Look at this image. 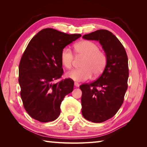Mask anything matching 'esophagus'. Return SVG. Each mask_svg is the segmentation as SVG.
Returning a JSON list of instances; mask_svg holds the SVG:
<instances>
[{
    "label": "esophagus",
    "instance_id": "obj_1",
    "mask_svg": "<svg viewBox=\"0 0 147 147\" xmlns=\"http://www.w3.org/2000/svg\"><path fill=\"white\" fill-rule=\"evenodd\" d=\"M74 86L76 87H78L80 86V84L77 82H74Z\"/></svg>",
    "mask_w": 147,
    "mask_h": 147
}]
</instances>
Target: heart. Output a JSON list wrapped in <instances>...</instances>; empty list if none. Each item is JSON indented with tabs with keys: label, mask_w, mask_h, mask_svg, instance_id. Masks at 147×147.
<instances>
[{
	"label": "heart",
	"mask_w": 147,
	"mask_h": 147,
	"mask_svg": "<svg viewBox=\"0 0 147 147\" xmlns=\"http://www.w3.org/2000/svg\"><path fill=\"white\" fill-rule=\"evenodd\" d=\"M74 52L77 56L84 57L82 63V68L68 72L66 76L76 82H85L90 79L92 74L98 76L102 73L107 62V55L100 51L96 43L88 40L77 43L74 45ZM74 55L71 50L65 47L61 53L62 65L67 69H71L73 65Z\"/></svg>",
	"instance_id": "heart-1"
}]
</instances>
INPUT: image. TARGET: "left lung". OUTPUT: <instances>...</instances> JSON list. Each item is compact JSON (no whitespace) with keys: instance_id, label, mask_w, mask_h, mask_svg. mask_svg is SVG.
<instances>
[{"instance_id":"obj_1","label":"left lung","mask_w":147,"mask_h":147,"mask_svg":"<svg viewBox=\"0 0 147 147\" xmlns=\"http://www.w3.org/2000/svg\"><path fill=\"white\" fill-rule=\"evenodd\" d=\"M83 38L99 42L107 55L102 75L80 86L83 116L93 123H102L113 117L123 103L129 76L127 56L119 40L108 30H96Z\"/></svg>"}]
</instances>
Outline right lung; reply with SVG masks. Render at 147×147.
Instances as JSON below:
<instances>
[{
    "mask_svg": "<svg viewBox=\"0 0 147 147\" xmlns=\"http://www.w3.org/2000/svg\"><path fill=\"white\" fill-rule=\"evenodd\" d=\"M81 36L45 28L30 40L21 59L18 81L23 106L32 118L47 123L60 115L61 102L73 92L74 82L69 78L53 82L64 72L62 50Z\"/></svg>",
    "mask_w": 147,
    "mask_h": 147,
    "instance_id": "obj_1",
    "label": "right lung"
}]
</instances>
